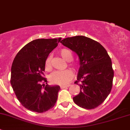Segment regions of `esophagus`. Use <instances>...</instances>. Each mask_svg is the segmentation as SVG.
<instances>
[{
    "instance_id": "obj_1",
    "label": "esophagus",
    "mask_w": 130,
    "mask_h": 130,
    "mask_svg": "<svg viewBox=\"0 0 130 130\" xmlns=\"http://www.w3.org/2000/svg\"><path fill=\"white\" fill-rule=\"evenodd\" d=\"M70 86V85H65V86H60V88L61 89H64L66 88V87H69Z\"/></svg>"
}]
</instances>
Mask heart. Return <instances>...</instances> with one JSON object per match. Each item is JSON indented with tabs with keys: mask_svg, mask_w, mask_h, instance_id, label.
Listing matches in <instances>:
<instances>
[{
	"mask_svg": "<svg viewBox=\"0 0 130 130\" xmlns=\"http://www.w3.org/2000/svg\"><path fill=\"white\" fill-rule=\"evenodd\" d=\"M61 57L67 61H70L73 59L72 52L67 48H62L60 50ZM70 67L73 70H77L78 66L75 63L69 64ZM44 68L46 70L50 71L52 69V56L49 55L46 58L44 61ZM73 73L70 70H64L60 71H55L50 76V81L53 84L65 85L69 83L72 78Z\"/></svg>",
	"mask_w": 130,
	"mask_h": 130,
	"instance_id": "heart-1",
	"label": "heart"
}]
</instances>
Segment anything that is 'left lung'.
I'll return each instance as SVG.
<instances>
[{
	"label": "left lung",
	"mask_w": 130,
	"mask_h": 130,
	"mask_svg": "<svg viewBox=\"0 0 130 130\" xmlns=\"http://www.w3.org/2000/svg\"><path fill=\"white\" fill-rule=\"evenodd\" d=\"M60 43L79 58L80 66L75 84L80 86V91L73 97V101L82 108H95L112 89L114 71L111 58L100 43L86 36L67 38Z\"/></svg>",
	"instance_id": "1"
}]
</instances>
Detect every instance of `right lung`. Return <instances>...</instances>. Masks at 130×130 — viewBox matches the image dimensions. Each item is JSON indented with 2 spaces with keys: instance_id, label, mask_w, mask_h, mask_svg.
<instances>
[{
  "instance_id": "1",
  "label": "right lung",
  "mask_w": 130,
  "mask_h": 130,
  "mask_svg": "<svg viewBox=\"0 0 130 130\" xmlns=\"http://www.w3.org/2000/svg\"><path fill=\"white\" fill-rule=\"evenodd\" d=\"M61 40L59 38L33 40L14 58L10 84L19 101L27 109L41 113L52 109L57 102L60 86H48L43 76L46 58ZM44 82L46 85L42 84Z\"/></svg>"
}]
</instances>
